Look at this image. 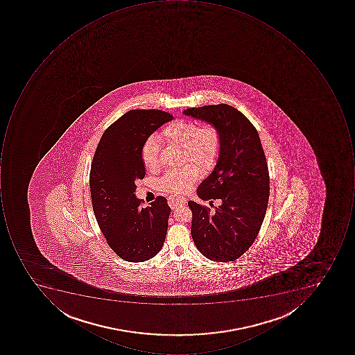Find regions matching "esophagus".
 Segmentation results:
<instances>
[{
	"label": "esophagus",
	"mask_w": 355,
	"mask_h": 355,
	"mask_svg": "<svg viewBox=\"0 0 355 355\" xmlns=\"http://www.w3.org/2000/svg\"><path fill=\"white\" fill-rule=\"evenodd\" d=\"M187 200L184 197H169L168 205L172 209H177L178 207L186 204Z\"/></svg>",
	"instance_id": "1"
}]
</instances>
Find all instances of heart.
Returning a JSON list of instances; mask_svg holds the SVG:
<instances>
[{
    "label": "heart",
    "instance_id": "1",
    "mask_svg": "<svg viewBox=\"0 0 355 355\" xmlns=\"http://www.w3.org/2000/svg\"><path fill=\"white\" fill-rule=\"evenodd\" d=\"M161 137L169 144L182 147L184 160L193 161L204 172L210 171L218 161L220 137L214 125L206 123L198 127L194 121L179 119L165 127ZM141 155L146 168L150 171L158 168L160 165L158 139L155 137L146 139L141 146ZM196 166L187 164L181 168L168 171L160 179V188L172 194L189 192L200 177V169Z\"/></svg>",
    "mask_w": 355,
    "mask_h": 355
}]
</instances>
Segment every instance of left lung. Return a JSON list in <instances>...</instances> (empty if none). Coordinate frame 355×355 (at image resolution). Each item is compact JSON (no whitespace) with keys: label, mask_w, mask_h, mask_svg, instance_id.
<instances>
[{"label":"left lung","mask_w":355,"mask_h":355,"mask_svg":"<svg viewBox=\"0 0 355 355\" xmlns=\"http://www.w3.org/2000/svg\"><path fill=\"white\" fill-rule=\"evenodd\" d=\"M182 113L214 125L220 137L216 166L200 183L197 195L210 204L214 200L222 204L210 214V209L188 202L193 241L208 259L232 261L255 241L269 202V171L259 135L241 112L224 103Z\"/></svg>","instance_id":"1"}]
</instances>
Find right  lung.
<instances>
[{"label": "right lung", "mask_w": 355, "mask_h": 355, "mask_svg": "<svg viewBox=\"0 0 355 355\" xmlns=\"http://www.w3.org/2000/svg\"><path fill=\"white\" fill-rule=\"evenodd\" d=\"M173 116L158 110H132L107 128L92 163L94 214L110 248L121 259L143 262L162 248L171 208L159 196L147 208L137 198V181L146 174L141 146Z\"/></svg>", "instance_id": "obj_1"}]
</instances>
